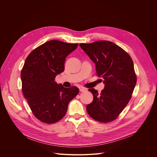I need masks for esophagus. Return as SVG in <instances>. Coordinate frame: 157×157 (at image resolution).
<instances>
[{
	"mask_svg": "<svg viewBox=\"0 0 157 157\" xmlns=\"http://www.w3.org/2000/svg\"><path fill=\"white\" fill-rule=\"evenodd\" d=\"M79 91L81 92H85L87 91V89L85 88H79Z\"/></svg>",
	"mask_w": 157,
	"mask_h": 157,
	"instance_id": "1",
	"label": "esophagus"
}]
</instances>
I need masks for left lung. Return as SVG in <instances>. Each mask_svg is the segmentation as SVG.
Here are the masks:
<instances>
[{
    "label": "left lung",
    "instance_id": "left-lung-1",
    "mask_svg": "<svg viewBox=\"0 0 157 157\" xmlns=\"http://www.w3.org/2000/svg\"><path fill=\"white\" fill-rule=\"evenodd\" d=\"M79 46L95 64L97 76L103 79L105 85L101 94L94 88L88 90L94 100L87 105L86 111L97 121H111L125 108L136 86L133 61L126 52L110 41L81 43Z\"/></svg>",
    "mask_w": 157,
    "mask_h": 157
}]
</instances>
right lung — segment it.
I'll list each match as a JSON object with an SVG mask.
<instances>
[{"label": "right lung", "instance_id": "right-lung-1", "mask_svg": "<svg viewBox=\"0 0 157 157\" xmlns=\"http://www.w3.org/2000/svg\"><path fill=\"white\" fill-rule=\"evenodd\" d=\"M78 45L49 40L34 49L25 62L21 72L22 92L33 114L42 122L60 120L69 102L79 93L78 87L64 88L55 82L64 71L65 58Z\"/></svg>", "mask_w": 157, "mask_h": 157}]
</instances>
